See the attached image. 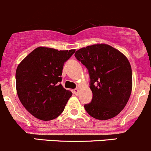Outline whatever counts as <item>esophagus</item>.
Here are the masks:
<instances>
[{"label":"esophagus","mask_w":151,"mask_h":151,"mask_svg":"<svg viewBox=\"0 0 151 151\" xmlns=\"http://www.w3.org/2000/svg\"><path fill=\"white\" fill-rule=\"evenodd\" d=\"M73 94H75L76 95H78V89H73Z\"/></svg>","instance_id":"34e87169"}]
</instances>
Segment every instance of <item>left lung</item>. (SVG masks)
I'll return each mask as SVG.
<instances>
[{
    "mask_svg": "<svg viewBox=\"0 0 151 151\" xmlns=\"http://www.w3.org/2000/svg\"><path fill=\"white\" fill-rule=\"evenodd\" d=\"M76 59L88 70L91 103L86 112L95 119L109 120L124 109L132 89V71L124 54L106 44H95L76 52Z\"/></svg>",
    "mask_w": 151,
    "mask_h": 151,
    "instance_id": "left-lung-1",
    "label": "left lung"
}]
</instances>
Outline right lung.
I'll list each match as a JSON object with an SVG mask.
<instances>
[{"label":"right lung","mask_w":151,"mask_h":151,"mask_svg":"<svg viewBox=\"0 0 151 151\" xmlns=\"http://www.w3.org/2000/svg\"><path fill=\"white\" fill-rule=\"evenodd\" d=\"M76 50H58L46 47L34 49L19 64L16 70V89L27 111L41 120L59 117L73 93L62 81L65 62Z\"/></svg>","instance_id":"1"}]
</instances>
